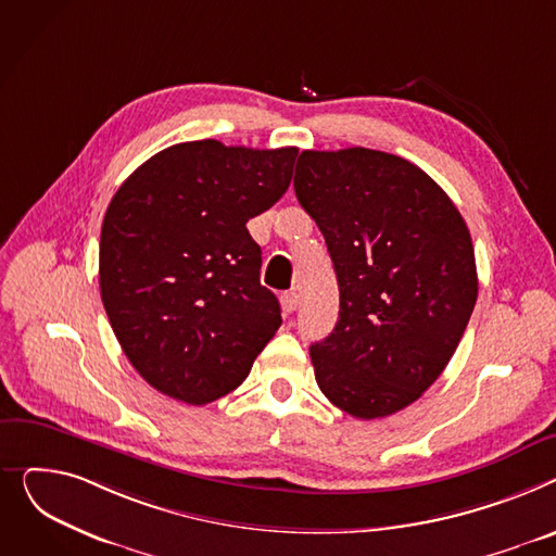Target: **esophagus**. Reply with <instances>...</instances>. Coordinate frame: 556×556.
Masks as SVG:
<instances>
[{"mask_svg": "<svg viewBox=\"0 0 556 556\" xmlns=\"http://www.w3.org/2000/svg\"><path fill=\"white\" fill-rule=\"evenodd\" d=\"M280 305H282V312L285 314H291L293 309L299 307V293L296 291H287L280 296Z\"/></svg>", "mask_w": 556, "mask_h": 556, "instance_id": "esophagus-1", "label": "esophagus"}]
</instances>
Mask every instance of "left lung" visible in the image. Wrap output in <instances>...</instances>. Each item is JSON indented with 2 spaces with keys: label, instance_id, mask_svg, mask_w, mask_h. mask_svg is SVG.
I'll return each mask as SVG.
<instances>
[{
  "label": "left lung",
  "instance_id": "left-lung-1",
  "mask_svg": "<svg viewBox=\"0 0 556 556\" xmlns=\"http://www.w3.org/2000/svg\"><path fill=\"white\" fill-rule=\"evenodd\" d=\"M293 188L341 293L332 334L309 348L316 383L352 417L393 415L442 375L467 330L469 228L427 173L379 150H303Z\"/></svg>",
  "mask_w": 556,
  "mask_h": 556
}]
</instances>
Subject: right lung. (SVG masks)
<instances>
[{
    "mask_svg": "<svg viewBox=\"0 0 556 556\" xmlns=\"http://www.w3.org/2000/svg\"><path fill=\"white\" fill-rule=\"evenodd\" d=\"M299 148L215 139L150 156L112 198L101 231V299L129 364L159 393L204 406L236 390L278 332L247 222L291 184Z\"/></svg>",
    "mask_w": 556,
    "mask_h": 556,
    "instance_id": "right-lung-1",
    "label": "right lung"
}]
</instances>
